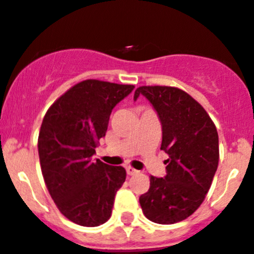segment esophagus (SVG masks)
Masks as SVG:
<instances>
[{"instance_id":"obj_1","label":"esophagus","mask_w":254,"mask_h":254,"mask_svg":"<svg viewBox=\"0 0 254 254\" xmlns=\"http://www.w3.org/2000/svg\"><path fill=\"white\" fill-rule=\"evenodd\" d=\"M126 172H127V174H128V176H134V174L137 173V170L133 169L132 167H127L126 168Z\"/></svg>"}]
</instances>
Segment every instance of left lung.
Instances as JSON below:
<instances>
[{
  "mask_svg": "<svg viewBox=\"0 0 254 254\" xmlns=\"http://www.w3.org/2000/svg\"><path fill=\"white\" fill-rule=\"evenodd\" d=\"M158 113L163 131L161 150L169 155L164 178L150 177L140 196L143 214L152 223L174 224L187 219L203 202L219 164L216 127L202 105L172 86H140Z\"/></svg>",
  "mask_w": 254,
  "mask_h": 254,
  "instance_id": "left-lung-1",
  "label": "left lung"
}]
</instances>
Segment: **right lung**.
I'll use <instances>...</instances> for the list:
<instances>
[{"instance_id":"obj_1","label":"right lung","mask_w":254,"mask_h":254,"mask_svg":"<svg viewBox=\"0 0 254 254\" xmlns=\"http://www.w3.org/2000/svg\"><path fill=\"white\" fill-rule=\"evenodd\" d=\"M133 85L85 80L72 86L47 111L38 152L49 194L62 215L81 226H99L112 215L126 170L94 160L113 108Z\"/></svg>"}]
</instances>
